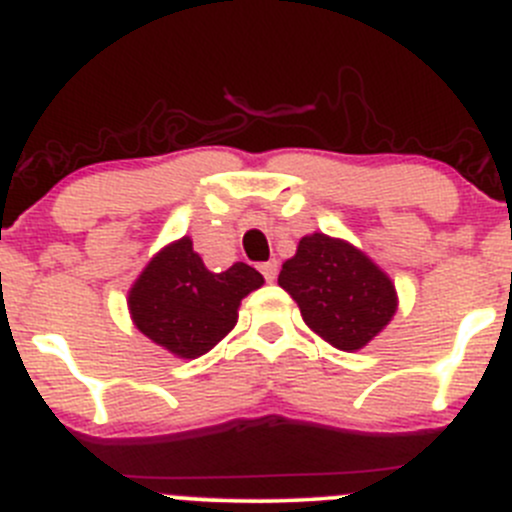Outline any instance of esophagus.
I'll return each instance as SVG.
<instances>
[{
    "instance_id": "34e87169",
    "label": "esophagus",
    "mask_w": 512,
    "mask_h": 512,
    "mask_svg": "<svg viewBox=\"0 0 512 512\" xmlns=\"http://www.w3.org/2000/svg\"><path fill=\"white\" fill-rule=\"evenodd\" d=\"M260 272L265 275L267 282H272L277 277V260H270V262H262L260 265Z\"/></svg>"
}]
</instances>
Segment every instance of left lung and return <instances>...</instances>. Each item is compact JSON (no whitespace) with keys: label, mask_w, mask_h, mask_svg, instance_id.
Segmentation results:
<instances>
[{"label":"left lung","mask_w":512,"mask_h":512,"mask_svg":"<svg viewBox=\"0 0 512 512\" xmlns=\"http://www.w3.org/2000/svg\"><path fill=\"white\" fill-rule=\"evenodd\" d=\"M277 282L297 302L305 325L345 352L362 350L398 312L388 272L355 245L322 232L302 237Z\"/></svg>","instance_id":"1"}]
</instances>
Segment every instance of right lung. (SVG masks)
<instances>
[{"label":"right lung","mask_w":512,"mask_h":512,"mask_svg":"<svg viewBox=\"0 0 512 512\" xmlns=\"http://www.w3.org/2000/svg\"><path fill=\"white\" fill-rule=\"evenodd\" d=\"M262 282L265 277L245 262L210 272L190 237H180L147 262L130 287L127 307L142 335L175 357L195 360L237 325L242 297Z\"/></svg>","instance_id":"right-lung-1"}]
</instances>
